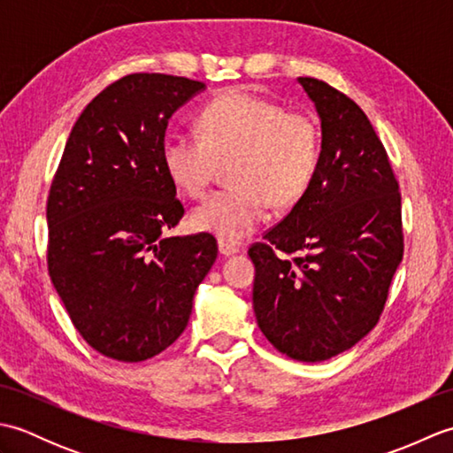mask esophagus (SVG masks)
Wrapping results in <instances>:
<instances>
[{
    "label": "esophagus",
    "mask_w": 453,
    "mask_h": 453,
    "mask_svg": "<svg viewBox=\"0 0 453 453\" xmlns=\"http://www.w3.org/2000/svg\"><path fill=\"white\" fill-rule=\"evenodd\" d=\"M218 249H219V253L224 255V257H232V255L242 251V249H239V245H235L232 242H226V239H219Z\"/></svg>",
    "instance_id": "1"
}]
</instances>
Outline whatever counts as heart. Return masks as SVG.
<instances>
[{
	"label": "heart",
	"mask_w": 453,
	"mask_h": 453,
	"mask_svg": "<svg viewBox=\"0 0 453 453\" xmlns=\"http://www.w3.org/2000/svg\"><path fill=\"white\" fill-rule=\"evenodd\" d=\"M198 134L175 132L163 142V167L180 192L200 198L216 171V159L234 157L229 180L192 211L200 232L239 242L278 208L300 200L319 167V128L303 112L247 89H232L198 114Z\"/></svg>",
	"instance_id": "1"
}]
</instances>
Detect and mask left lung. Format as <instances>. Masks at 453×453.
Here are the masks:
<instances>
[{
  "label": "left lung",
  "instance_id": "obj_1",
  "mask_svg": "<svg viewBox=\"0 0 453 453\" xmlns=\"http://www.w3.org/2000/svg\"><path fill=\"white\" fill-rule=\"evenodd\" d=\"M321 119V159L305 195L253 243V307L276 350L323 362L368 334L403 258L401 192L364 111L315 78H297Z\"/></svg>",
  "mask_w": 453,
  "mask_h": 453
}]
</instances>
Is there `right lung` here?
<instances>
[{
	"instance_id": "obj_1",
	"label": "right lung",
	"mask_w": 453,
	"mask_h": 453,
	"mask_svg": "<svg viewBox=\"0 0 453 453\" xmlns=\"http://www.w3.org/2000/svg\"><path fill=\"white\" fill-rule=\"evenodd\" d=\"M204 83L130 73L73 124L46 204L48 274L75 329L119 362L153 358L187 329L214 235L165 237L185 206L163 167L169 119Z\"/></svg>"
}]
</instances>
